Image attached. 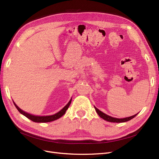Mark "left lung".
<instances>
[{
    "label": "left lung",
    "instance_id": "8db88e82",
    "mask_svg": "<svg viewBox=\"0 0 159 159\" xmlns=\"http://www.w3.org/2000/svg\"><path fill=\"white\" fill-rule=\"evenodd\" d=\"M95 111L97 112V113L98 114V116H99L101 118H102V119H104L105 120H107V121L108 122H116V123H120V122H127V121H129V120H132V118H134L137 114H136L135 115H134V116H129V117H127V118H113V117H111L110 116H108V115L105 114L104 112H101V111L98 110V109L97 108H96L95 107Z\"/></svg>",
    "mask_w": 159,
    "mask_h": 159
}]
</instances>
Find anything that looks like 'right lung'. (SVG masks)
Instances as JSON below:
<instances>
[{
	"mask_svg": "<svg viewBox=\"0 0 159 159\" xmlns=\"http://www.w3.org/2000/svg\"><path fill=\"white\" fill-rule=\"evenodd\" d=\"M71 102H72V98H71L70 101L68 102L67 105H66L61 111H59L58 112L56 113L55 114L51 115V116H34V115H32L31 114L27 113V112L23 111L22 110H21V109H20L17 105H16V103L13 101L15 107H16V108L18 109V111L21 114L24 115L25 117H27V118H29L30 120H32L33 122H52V121H54V120H56L60 118L61 116H63V115L65 114L66 111H67V109L68 108L70 105L71 104Z\"/></svg>",
	"mask_w": 159,
	"mask_h": 159,
	"instance_id": "obj_1",
	"label": "right lung"
}]
</instances>
